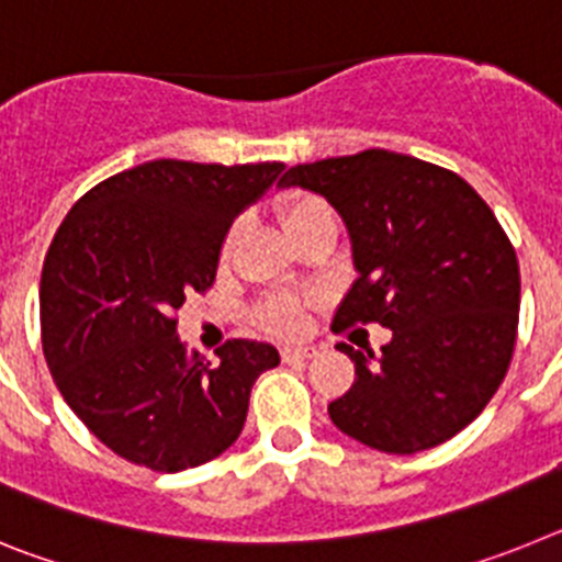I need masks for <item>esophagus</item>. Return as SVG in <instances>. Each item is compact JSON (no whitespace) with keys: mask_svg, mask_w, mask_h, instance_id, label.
Masks as SVG:
<instances>
[{"mask_svg":"<svg viewBox=\"0 0 562 562\" xmlns=\"http://www.w3.org/2000/svg\"><path fill=\"white\" fill-rule=\"evenodd\" d=\"M315 355V349H281V357H284V362H292V360H310V357Z\"/></svg>","mask_w":562,"mask_h":562,"instance_id":"34e87169","label":"esophagus"}]
</instances>
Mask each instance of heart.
<instances>
[{"label": "heart", "instance_id": "1", "mask_svg": "<svg viewBox=\"0 0 562 562\" xmlns=\"http://www.w3.org/2000/svg\"><path fill=\"white\" fill-rule=\"evenodd\" d=\"M278 220H281V227H284L286 236H295V233L306 231V227L317 225V222L331 220V211L324 200H317L312 193H290L284 200L278 202ZM238 238V225L231 227L225 236V245H222V256H231V250L236 247ZM267 324L270 329L281 331V335H295L301 329V310H297L295 301L290 297H281V301H272L265 310Z\"/></svg>", "mask_w": 562, "mask_h": 562}]
</instances>
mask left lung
Listing matches in <instances>:
<instances>
[{"label":"left lung","instance_id":"left-lung-1","mask_svg":"<svg viewBox=\"0 0 562 562\" xmlns=\"http://www.w3.org/2000/svg\"><path fill=\"white\" fill-rule=\"evenodd\" d=\"M278 188L324 196L349 231L355 284L335 329H391L382 355L337 342L355 385L329 405L351 439L411 456L453 439L504 382L518 337V258L459 173L369 148L304 162Z\"/></svg>","mask_w":562,"mask_h":562}]
</instances>
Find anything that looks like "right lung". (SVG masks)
Wrapping results in <instances>:
<instances>
[{"mask_svg": "<svg viewBox=\"0 0 562 562\" xmlns=\"http://www.w3.org/2000/svg\"><path fill=\"white\" fill-rule=\"evenodd\" d=\"M284 162L151 160L98 182L72 205L44 258L42 346L58 391L132 464L180 473L225 453L276 346L231 340L220 360L188 355L173 312L213 284L241 211Z\"/></svg>", "mask_w": 562, "mask_h": 562, "instance_id": "add662e5", "label": "right lung"}]
</instances>
